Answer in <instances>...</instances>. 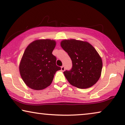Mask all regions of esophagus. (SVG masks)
Segmentation results:
<instances>
[{
  "label": "esophagus",
  "mask_w": 125,
  "mask_h": 125,
  "mask_svg": "<svg viewBox=\"0 0 125 125\" xmlns=\"http://www.w3.org/2000/svg\"><path fill=\"white\" fill-rule=\"evenodd\" d=\"M61 71H62V72H64V71H65V67L64 66H62L61 67Z\"/></svg>",
  "instance_id": "34e87169"
}]
</instances>
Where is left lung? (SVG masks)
<instances>
[{
  "label": "left lung",
  "instance_id": "1",
  "mask_svg": "<svg viewBox=\"0 0 125 125\" xmlns=\"http://www.w3.org/2000/svg\"><path fill=\"white\" fill-rule=\"evenodd\" d=\"M60 45L72 61L71 71L64 72L68 82L80 89L94 85L100 79L102 68V59L94 48L89 42L76 39H65Z\"/></svg>",
  "mask_w": 125,
  "mask_h": 125
}]
</instances>
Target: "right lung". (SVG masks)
Returning a JSON list of instances; mask_svg holds the SVG:
<instances>
[{"instance_id":"1","label":"right lung","mask_w":125,"mask_h":125,"mask_svg":"<svg viewBox=\"0 0 125 125\" xmlns=\"http://www.w3.org/2000/svg\"><path fill=\"white\" fill-rule=\"evenodd\" d=\"M56 42L51 39H39L29 44L19 64L20 76L25 85L40 90L51 84L54 75L61 69L56 65V57L52 54Z\"/></svg>"}]
</instances>
